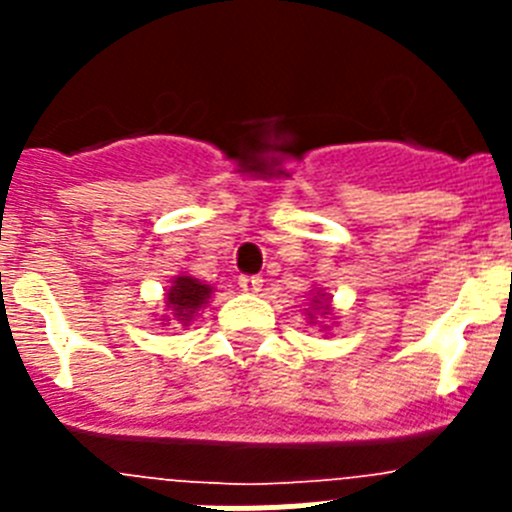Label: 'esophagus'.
Segmentation results:
<instances>
[{"label":"esophagus","mask_w":512,"mask_h":512,"mask_svg":"<svg viewBox=\"0 0 512 512\" xmlns=\"http://www.w3.org/2000/svg\"><path fill=\"white\" fill-rule=\"evenodd\" d=\"M261 282H264L261 277H248V274H241V277H238V284H241L243 292H259Z\"/></svg>","instance_id":"obj_1"}]
</instances>
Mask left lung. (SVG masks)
Here are the masks:
<instances>
[{
  "mask_svg": "<svg viewBox=\"0 0 512 512\" xmlns=\"http://www.w3.org/2000/svg\"><path fill=\"white\" fill-rule=\"evenodd\" d=\"M312 305H315V310H320V315H328V297L325 295H320L318 292V297H312ZM307 315H310V312H307ZM310 320H312V315H310Z\"/></svg>",
  "mask_w": 512,
  "mask_h": 512,
  "instance_id": "left-lung-1",
  "label": "left lung"
}]
</instances>
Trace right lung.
Returning a JSON list of instances; mask_svg holds the SVG:
<instances>
[{"label":"right lung","instance_id":"right-lung-1","mask_svg":"<svg viewBox=\"0 0 512 512\" xmlns=\"http://www.w3.org/2000/svg\"><path fill=\"white\" fill-rule=\"evenodd\" d=\"M210 295V284L189 277V274H179V277H174V282H171L169 292H166V307L171 310V318H174L176 323L187 325L189 320L197 315V310L207 305Z\"/></svg>","mask_w":512,"mask_h":512}]
</instances>
